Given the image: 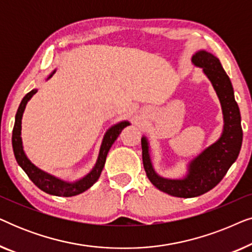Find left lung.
I'll return each instance as SVG.
<instances>
[{
	"label": "left lung",
	"mask_w": 252,
	"mask_h": 252,
	"mask_svg": "<svg viewBox=\"0 0 252 252\" xmlns=\"http://www.w3.org/2000/svg\"><path fill=\"white\" fill-rule=\"evenodd\" d=\"M191 61L196 66L203 67L221 103L225 122L222 135L189 164L188 174L181 180H168L156 174L151 165L148 141L146 137L141 139L143 166L151 184L168 195L185 198L203 195L215 188L236 160L243 140L239 105L234 98L232 82L220 61L204 50L196 53Z\"/></svg>",
	"instance_id": "obj_1"
}]
</instances>
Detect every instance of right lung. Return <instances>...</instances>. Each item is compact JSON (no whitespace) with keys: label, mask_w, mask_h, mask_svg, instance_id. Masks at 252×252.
I'll list each match as a JSON object with an SVG mask.
<instances>
[{"label":"right lung","mask_w":252,"mask_h":252,"mask_svg":"<svg viewBox=\"0 0 252 252\" xmlns=\"http://www.w3.org/2000/svg\"><path fill=\"white\" fill-rule=\"evenodd\" d=\"M53 74L54 72L48 77V79H49ZM36 92V89H33V91L27 93L25 97H24L22 99V102H20V105L16 113L15 126H13L12 130V148L17 163H18L20 165V167L25 171V173L29 175V178L33 181V184L37 186L41 190L47 192V194L55 196H63V197H71V196L81 194V192L87 190L88 188H91L92 186L98 180L103 167H104L106 155H108L110 148H111L113 143H115V141L117 140V137L119 136V134L122 133V130L125 128L126 126L129 125V123L122 122L117 124L115 126H112L111 128L105 133L101 149H99L97 161H96L94 168H93L85 178H82L81 180L74 182V184H68V182L62 181L60 179L55 178L53 175L48 174L46 172L39 170L36 166H34V165L29 160V158L26 157V155L23 150V142L22 137H20V134H22L23 113L24 110L26 108L27 102L30 101L31 97H32Z\"/></svg>","instance_id":"1"}]
</instances>
